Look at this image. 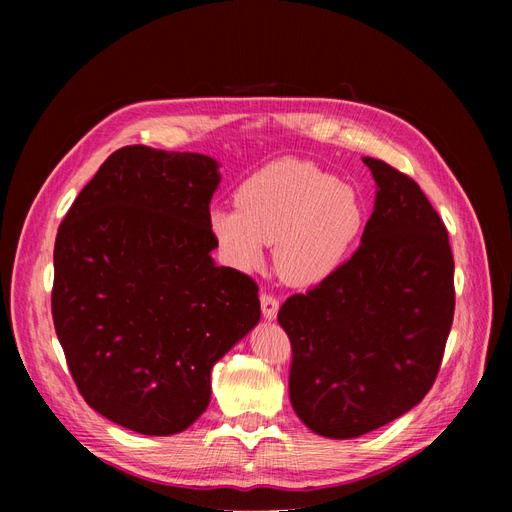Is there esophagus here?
<instances>
[{
  "label": "esophagus",
  "mask_w": 512,
  "mask_h": 512,
  "mask_svg": "<svg viewBox=\"0 0 512 512\" xmlns=\"http://www.w3.org/2000/svg\"><path fill=\"white\" fill-rule=\"evenodd\" d=\"M260 307H262V316H265V320L271 322V320L277 318V312H280V301L271 297V294H262Z\"/></svg>",
  "instance_id": "34e87169"
}]
</instances>
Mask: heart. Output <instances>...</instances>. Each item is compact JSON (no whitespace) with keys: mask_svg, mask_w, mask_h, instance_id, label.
<instances>
[{"mask_svg":"<svg viewBox=\"0 0 512 512\" xmlns=\"http://www.w3.org/2000/svg\"><path fill=\"white\" fill-rule=\"evenodd\" d=\"M237 209H213L209 226L226 260L254 271L273 245L277 275L290 286H316L342 265L363 226L356 190L312 162L284 158L247 177Z\"/></svg>","mask_w":512,"mask_h":512,"instance_id":"1","label":"heart"}]
</instances>
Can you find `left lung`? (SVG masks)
I'll list each match as a JSON object with an SVG mask.
<instances>
[{
	"mask_svg": "<svg viewBox=\"0 0 512 512\" xmlns=\"http://www.w3.org/2000/svg\"><path fill=\"white\" fill-rule=\"evenodd\" d=\"M376 181L359 250L277 314L290 337V404L322 438L350 440L421 404L455 314V262L410 177L363 158Z\"/></svg>",
	"mask_w": 512,
	"mask_h": 512,
	"instance_id": "obj_1",
	"label": "left lung"
}]
</instances>
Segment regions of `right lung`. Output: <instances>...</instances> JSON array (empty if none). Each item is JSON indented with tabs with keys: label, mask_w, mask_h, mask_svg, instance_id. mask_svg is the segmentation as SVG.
<instances>
[{
	"label": "right lung",
	"mask_w": 512,
	"mask_h": 512,
	"mask_svg": "<svg viewBox=\"0 0 512 512\" xmlns=\"http://www.w3.org/2000/svg\"><path fill=\"white\" fill-rule=\"evenodd\" d=\"M220 162L132 145L76 196L55 239L53 322L87 404L143 436L188 429L211 369L260 320L258 286L218 267Z\"/></svg>",
	"instance_id": "add662e5"
}]
</instances>
